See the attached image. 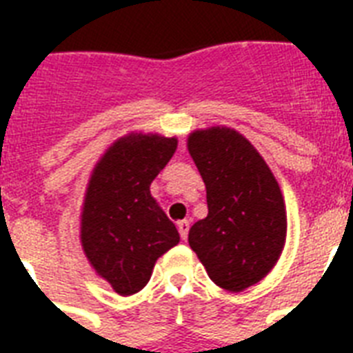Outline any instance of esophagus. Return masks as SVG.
Returning <instances> with one entry per match:
<instances>
[{"mask_svg": "<svg viewBox=\"0 0 353 353\" xmlns=\"http://www.w3.org/2000/svg\"><path fill=\"white\" fill-rule=\"evenodd\" d=\"M188 229H190V220H181V221H177V231H179V234H181L183 240H187Z\"/></svg>", "mask_w": 353, "mask_h": 353, "instance_id": "obj_1", "label": "esophagus"}]
</instances>
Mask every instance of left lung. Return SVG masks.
Masks as SVG:
<instances>
[{
	"label": "left lung",
	"instance_id": "1",
	"mask_svg": "<svg viewBox=\"0 0 353 353\" xmlns=\"http://www.w3.org/2000/svg\"><path fill=\"white\" fill-rule=\"evenodd\" d=\"M187 148L209 207L207 218L190 227L188 243L216 285L240 293L258 284L284 249L288 216L279 181L232 128L194 130Z\"/></svg>",
	"mask_w": 353,
	"mask_h": 353
}]
</instances>
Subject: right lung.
Returning <instances> with one entry per match:
<instances>
[{
    "label": "right lung",
    "mask_w": 353,
    "mask_h": 353,
    "mask_svg": "<svg viewBox=\"0 0 353 353\" xmlns=\"http://www.w3.org/2000/svg\"><path fill=\"white\" fill-rule=\"evenodd\" d=\"M176 148V137L132 132L117 139L91 172L80 243L95 273L122 296L143 290L157 258L179 243L176 225L150 194Z\"/></svg>",
    "instance_id": "obj_1"
}]
</instances>
